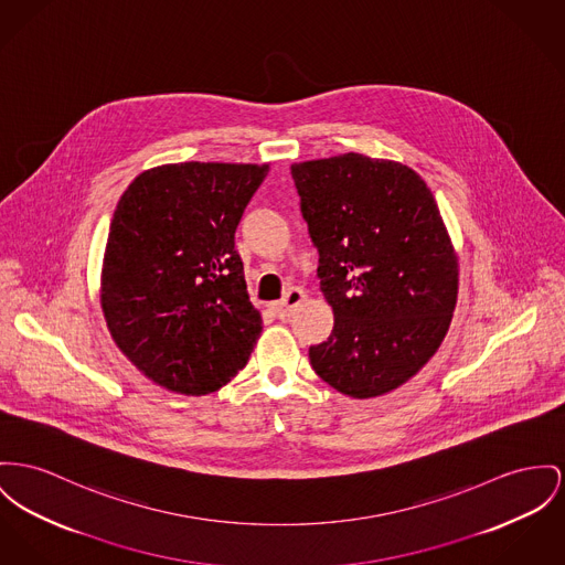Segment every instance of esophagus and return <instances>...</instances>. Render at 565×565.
Here are the masks:
<instances>
[{"mask_svg":"<svg viewBox=\"0 0 565 565\" xmlns=\"http://www.w3.org/2000/svg\"><path fill=\"white\" fill-rule=\"evenodd\" d=\"M303 300H306L303 289H300V287H291V289L285 294V298L280 301H276L271 308H274V312H276L278 319H289V317L294 315V310H296Z\"/></svg>","mask_w":565,"mask_h":565,"instance_id":"34e87169","label":"esophagus"}]
</instances>
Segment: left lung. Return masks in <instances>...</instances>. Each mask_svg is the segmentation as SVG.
Segmentation results:
<instances>
[{
	"instance_id": "left-lung-1",
	"label": "left lung",
	"mask_w": 565,
	"mask_h": 565,
	"mask_svg": "<svg viewBox=\"0 0 565 565\" xmlns=\"http://www.w3.org/2000/svg\"><path fill=\"white\" fill-rule=\"evenodd\" d=\"M291 175L334 312L310 364L351 398L387 394L435 355L456 308L458 257L437 201L407 164L355 151Z\"/></svg>"
}]
</instances>
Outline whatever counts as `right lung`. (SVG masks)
Listing matches in <instances>:
<instances>
[{"mask_svg": "<svg viewBox=\"0 0 565 565\" xmlns=\"http://www.w3.org/2000/svg\"><path fill=\"white\" fill-rule=\"evenodd\" d=\"M269 164L178 162L137 175L115 207L100 303L119 351L156 385L221 390L262 337L235 228Z\"/></svg>", "mask_w": 565, "mask_h": 565, "instance_id": "right-lung-1", "label": "right lung"}]
</instances>
